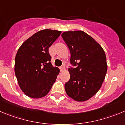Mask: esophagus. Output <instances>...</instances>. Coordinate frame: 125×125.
Returning <instances> with one entry per match:
<instances>
[{
  "instance_id": "1",
  "label": "esophagus",
  "mask_w": 125,
  "mask_h": 125,
  "mask_svg": "<svg viewBox=\"0 0 125 125\" xmlns=\"http://www.w3.org/2000/svg\"><path fill=\"white\" fill-rule=\"evenodd\" d=\"M65 70V65H62V66H60V70L62 71V72H63V71H64Z\"/></svg>"
}]
</instances>
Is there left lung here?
<instances>
[{"label":"left lung","mask_w":125,"mask_h":125,"mask_svg":"<svg viewBox=\"0 0 125 125\" xmlns=\"http://www.w3.org/2000/svg\"><path fill=\"white\" fill-rule=\"evenodd\" d=\"M62 37L69 48L70 78L65 84L70 97L78 102L87 101L95 95L104 81L107 71L106 55L99 44L83 31H65Z\"/></svg>","instance_id":"left-lung-1"}]
</instances>
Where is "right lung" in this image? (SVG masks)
I'll return each instance as SVG.
<instances>
[{
    "instance_id": "add662e5",
    "label": "right lung",
    "mask_w": 125,
    "mask_h": 125,
    "mask_svg": "<svg viewBox=\"0 0 125 125\" xmlns=\"http://www.w3.org/2000/svg\"><path fill=\"white\" fill-rule=\"evenodd\" d=\"M62 31L49 29L34 34L18 49L15 73L20 89L30 97L39 99L48 94L59 74L52 66L49 48Z\"/></svg>"
}]
</instances>
